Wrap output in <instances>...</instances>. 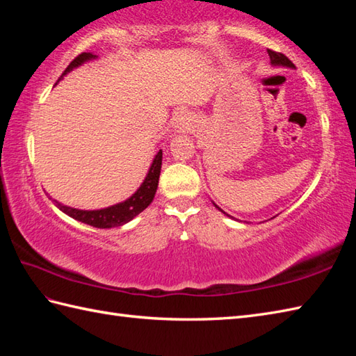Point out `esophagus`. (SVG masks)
I'll return each instance as SVG.
<instances>
[{
  "label": "esophagus",
  "mask_w": 356,
  "mask_h": 356,
  "mask_svg": "<svg viewBox=\"0 0 356 356\" xmlns=\"http://www.w3.org/2000/svg\"><path fill=\"white\" fill-rule=\"evenodd\" d=\"M177 125H180L182 128L185 127V118H184V116H180V118H179V120H177Z\"/></svg>",
  "instance_id": "1"
}]
</instances>
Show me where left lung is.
<instances>
[{"label":"left lung","mask_w":356,"mask_h":356,"mask_svg":"<svg viewBox=\"0 0 356 356\" xmlns=\"http://www.w3.org/2000/svg\"><path fill=\"white\" fill-rule=\"evenodd\" d=\"M268 55H269V58H270V65H274V67H287V69H295V65L289 61V59H287V58L283 55V53H277V51L268 50ZM213 205H214L218 211H220V213H223L225 216L231 217L229 214H226L220 207H217L214 202H213ZM231 218H234V217H231Z\"/></svg>","instance_id":"1"}]
</instances>
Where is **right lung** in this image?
<instances>
[{
  "label": "right lung",
  "instance_id": "1",
  "mask_svg": "<svg viewBox=\"0 0 356 356\" xmlns=\"http://www.w3.org/2000/svg\"><path fill=\"white\" fill-rule=\"evenodd\" d=\"M95 59H97V55H95V53H81V55L78 58H74L70 63V65L67 67L65 72L63 73V76L59 78V81H61L65 74L73 72L74 69L84 65L86 63L95 61ZM161 168H162V149H159L153 157V162L149 165L145 179H143V182L140 184L138 190H136L130 197L125 199L124 202L115 203V205H110L107 208L78 209V208L67 207L64 203L58 202L55 199H53V202H55V205L61 209L64 214H67L81 223L93 226V228L104 229V228H115V226H122L130 220H133L136 216H139L143 209L151 205V202H153L157 191Z\"/></svg>",
  "mask_w": 356,
  "mask_h": 356
}]
</instances>
